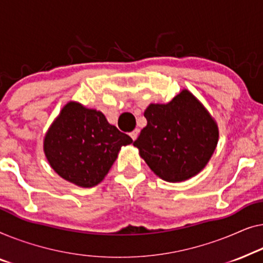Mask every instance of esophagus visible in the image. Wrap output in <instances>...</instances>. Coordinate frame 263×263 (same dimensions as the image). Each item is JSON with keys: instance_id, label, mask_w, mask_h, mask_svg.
<instances>
[{"instance_id": "34e87169", "label": "esophagus", "mask_w": 263, "mask_h": 263, "mask_svg": "<svg viewBox=\"0 0 263 263\" xmlns=\"http://www.w3.org/2000/svg\"><path fill=\"white\" fill-rule=\"evenodd\" d=\"M138 135H139V130H135V131H132V132L130 133L131 138H132L133 140L137 139V137H138Z\"/></svg>"}]
</instances>
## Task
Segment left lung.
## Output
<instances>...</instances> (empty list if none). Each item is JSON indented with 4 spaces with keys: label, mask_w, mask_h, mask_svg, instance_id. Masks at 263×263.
Wrapping results in <instances>:
<instances>
[{
    "label": "left lung",
    "mask_w": 263,
    "mask_h": 263,
    "mask_svg": "<svg viewBox=\"0 0 263 263\" xmlns=\"http://www.w3.org/2000/svg\"><path fill=\"white\" fill-rule=\"evenodd\" d=\"M147 124L133 145L150 169L168 182L193 177L209 163L216 150L217 123L195 96L183 89L172 101L150 103Z\"/></svg>",
    "instance_id": "left-lung-1"
}]
</instances>
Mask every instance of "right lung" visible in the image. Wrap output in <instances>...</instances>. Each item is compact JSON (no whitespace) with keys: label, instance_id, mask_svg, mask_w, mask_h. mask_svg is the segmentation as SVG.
I'll use <instances>...</instances> for the list:
<instances>
[{"label":"right lung","instance_id":"obj_1","mask_svg":"<svg viewBox=\"0 0 263 263\" xmlns=\"http://www.w3.org/2000/svg\"><path fill=\"white\" fill-rule=\"evenodd\" d=\"M131 143L100 110L70 101L46 132L44 153L59 176L90 188L105 179L121 146Z\"/></svg>","mask_w":263,"mask_h":263}]
</instances>
